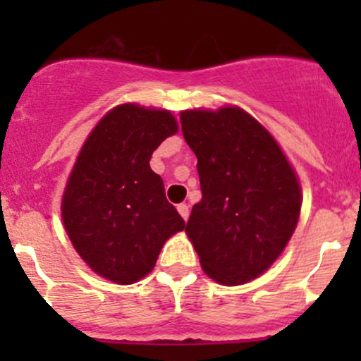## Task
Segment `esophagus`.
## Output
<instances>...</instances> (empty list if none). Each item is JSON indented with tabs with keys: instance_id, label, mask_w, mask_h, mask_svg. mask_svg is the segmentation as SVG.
<instances>
[{
	"instance_id": "34e87169",
	"label": "esophagus",
	"mask_w": 361,
	"mask_h": 361,
	"mask_svg": "<svg viewBox=\"0 0 361 361\" xmlns=\"http://www.w3.org/2000/svg\"><path fill=\"white\" fill-rule=\"evenodd\" d=\"M178 213L181 214V218H183V220H188V214H190V207H188V204H185V202L178 204Z\"/></svg>"
}]
</instances>
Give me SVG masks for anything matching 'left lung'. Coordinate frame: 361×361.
<instances>
[{"mask_svg": "<svg viewBox=\"0 0 361 361\" xmlns=\"http://www.w3.org/2000/svg\"><path fill=\"white\" fill-rule=\"evenodd\" d=\"M202 199L187 234L209 278L235 286L267 271L292 238L300 187L274 137L241 108L180 115Z\"/></svg>", "mask_w": 361, "mask_h": 361, "instance_id": "obj_1", "label": "left lung"}]
</instances>
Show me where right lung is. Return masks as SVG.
Masks as SVG:
<instances>
[{
  "mask_svg": "<svg viewBox=\"0 0 361 361\" xmlns=\"http://www.w3.org/2000/svg\"><path fill=\"white\" fill-rule=\"evenodd\" d=\"M176 130L169 111L122 104L97 123L73 167L64 227L85 264L113 283L145 278L164 243L185 228L150 169L155 148Z\"/></svg>",
  "mask_w": 361,
  "mask_h": 361,
  "instance_id": "right-lung-1",
  "label": "right lung"
}]
</instances>
